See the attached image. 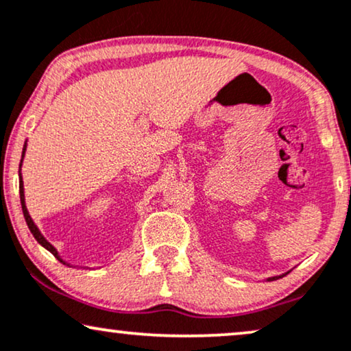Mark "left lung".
<instances>
[{
    "mask_svg": "<svg viewBox=\"0 0 351 351\" xmlns=\"http://www.w3.org/2000/svg\"><path fill=\"white\" fill-rule=\"evenodd\" d=\"M281 276H284V274H281ZM281 276H274V278H268V281H274V279H279Z\"/></svg>",
    "mask_w": 351,
    "mask_h": 351,
    "instance_id": "1",
    "label": "left lung"
}]
</instances>
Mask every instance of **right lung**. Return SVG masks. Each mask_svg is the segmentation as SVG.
I'll return each mask as SVG.
<instances>
[{"instance_id": "add662e5", "label": "right lung", "mask_w": 351, "mask_h": 351, "mask_svg": "<svg viewBox=\"0 0 351 351\" xmlns=\"http://www.w3.org/2000/svg\"><path fill=\"white\" fill-rule=\"evenodd\" d=\"M25 149H27V143H25V146H23V151H22V160H23V156H25ZM21 167H22V163H21ZM19 178H21V180H19V189H21V204H22V212H23V218H25L27 226H29L30 232H32V234H34L35 239L38 241V244L43 245L46 250H49L51 254H53V255L56 256V258L60 260V261H62V263H65V265H69L67 261H64L62 258H60L59 254H58V250H56V247H54V245H51L49 242L45 239V236L41 234L38 228H36V224L34 223V219H32V217L29 215V210H27V205H25V195H23V181H22V176H19Z\"/></svg>"}]
</instances>
